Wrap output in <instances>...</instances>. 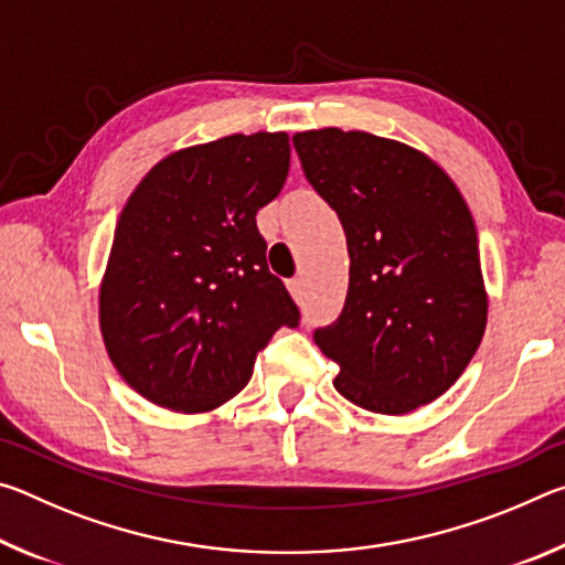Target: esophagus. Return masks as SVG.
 I'll return each instance as SVG.
<instances>
[{"label":"esophagus","mask_w":565,"mask_h":565,"mask_svg":"<svg viewBox=\"0 0 565 565\" xmlns=\"http://www.w3.org/2000/svg\"><path fill=\"white\" fill-rule=\"evenodd\" d=\"M286 286H289V294L294 296V299L301 301V296H303V279H289V281H286Z\"/></svg>","instance_id":"1"}]
</instances>
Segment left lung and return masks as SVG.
Returning <instances> with one entry per match:
<instances>
[{
  "label": "left lung",
  "mask_w": 565,
  "mask_h": 565,
  "mask_svg": "<svg viewBox=\"0 0 565 565\" xmlns=\"http://www.w3.org/2000/svg\"><path fill=\"white\" fill-rule=\"evenodd\" d=\"M294 149L347 232V303L313 333L341 366L333 386L374 414L431 404L473 359L489 313L461 191L424 151L369 131H299Z\"/></svg>",
  "instance_id": "obj_1"
}]
</instances>
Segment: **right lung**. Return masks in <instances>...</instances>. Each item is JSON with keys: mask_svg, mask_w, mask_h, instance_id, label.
<instances>
[{"mask_svg": "<svg viewBox=\"0 0 565 565\" xmlns=\"http://www.w3.org/2000/svg\"><path fill=\"white\" fill-rule=\"evenodd\" d=\"M289 157L286 131L232 134L164 157L124 204L99 329L114 369L151 404L218 408L248 384L274 331L299 323L256 228Z\"/></svg>", "mask_w": 565, "mask_h": 565, "instance_id": "1", "label": "right lung"}]
</instances>
